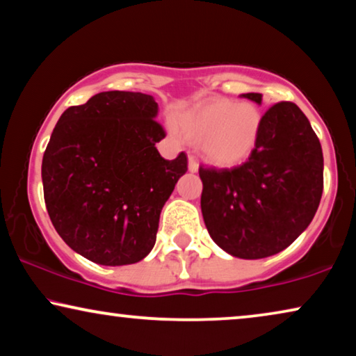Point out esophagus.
<instances>
[{
  "label": "esophagus",
  "instance_id": "34e87169",
  "mask_svg": "<svg viewBox=\"0 0 356 356\" xmlns=\"http://www.w3.org/2000/svg\"><path fill=\"white\" fill-rule=\"evenodd\" d=\"M188 170H191V172H197L198 170V163L193 156H188Z\"/></svg>",
  "mask_w": 356,
  "mask_h": 356
}]
</instances>
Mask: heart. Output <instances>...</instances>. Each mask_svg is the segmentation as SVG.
I'll list each match as a JSON object with an SVG mask.
<instances>
[{"label":"heart","instance_id":"obj_1","mask_svg":"<svg viewBox=\"0 0 356 356\" xmlns=\"http://www.w3.org/2000/svg\"><path fill=\"white\" fill-rule=\"evenodd\" d=\"M179 129L187 138L200 141L208 163L234 168L250 158L257 146L262 113L252 102L216 97L198 104L181 115Z\"/></svg>","mask_w":356,"mask_h":356}]
</instances>
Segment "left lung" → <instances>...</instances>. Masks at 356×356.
I'll list each match as a JSON object with an SVG mask.
<instances>
[{
	"label": "left lung",
	"instance_id": "obj_1",
	"mask_svg": "<svg viewBox=\"0 0 356 356\" xmlns=\"http://www.w3.org/2000/svg\"><path fill=\"white\" fill-rule=\"evenodd\" d=\"M243 97L260 104L262 94ZM202 215L211 239L239 259L286 249L309 226L324 188L319 138L301 108L278 102L262 117L254 153L233 169H198Z\"/></svg>",
	"mask_w": 356,
	"mask_h": 356
}]
</instances>
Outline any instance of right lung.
<instances>
[{"mask_svg": "<svg viewBox=\"0 0 356 356\" xmlns=\"http://www.w3.org/2000/svg\"><path fill=\"white\" fill-rule=\"evenodd\" d=\"M153 96L107 91L68 107L42 159L47 211L74 252L101 265L136 264L156 243L159 215L187 156L164 159Z\"/></svg>", "mask_w": 356, "mask_h": 356, "instance_id": "obj_1", "label": "right lung"}]
</instances>
